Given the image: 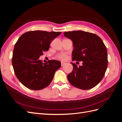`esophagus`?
<instances>
[{"label":"esophagus","mask_w":122,"mask_h":122,"mask_svg":"<svg viewBox=\"0 0 122 122\" xmlns=\"http://www.w3.org/2000/svg\"><path fill=\"white\" fill-rule=\"evenodd\" d=\"M65 64H66V62H61V67H62V66H64Z\"/></svg>","instance_id":"34e87169"}]
</instances>
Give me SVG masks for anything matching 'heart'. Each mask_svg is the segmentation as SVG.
Here are the masks:
<instances>
[{"label":"heart","instance_id":"heart-1","mask_svg":"<svg viewBox=\"0 0 122 122\" xmlns=\"http://www.w3.org/2000/svg\"><path fill=\"white\" fill-rule=\"evenodd\" d=\"M57 58L58 59H60V60H62V61H64L65 60L66 58H67V55H66L65 54H61L60 55H58V56H57Z\"/></svg>","mask_w":122,"mask_h":122}]
</instances>
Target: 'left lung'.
I'll return each mask as SVG.
<instances>
[{"instance_id":"8db88e82","label":"left lung","mask_w":122,"mask_h":122,"mask_svg":"<svg viewBox=\"0 0 122 122\" xmlns=\"http://www.w3.org/2000/svg\"><path fill=\"white\" fill-rule=\"evenodd\" d=\"M64 35L72 41L73 60L83 61L79 67L71 62L73 69L67 76L69 82L84 90L95 87L107 68V51L104 43L97 35L81 30L65 32Z\"/></svg>"}]
</instances>
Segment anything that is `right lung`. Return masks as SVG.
<instances>
[{
    "label": "right lung",
    "instance_id": "add662e5",
    "mask_svg": "<svg viewBox=\"0 0 122 122\" xmlns=\"http://www.w3.org/2000/svg\"><path fill=\"white\" fill-rule=\"evenodd\" d=\"M61 32L30 31L22 35L14 46L12 65L18 79L25 87L40 90L52 81L61 62L50 60L43 63L40 60L44 51H48L50 43Z\"/></svg>",
    "mask_w": 122,
    "mask_h": 122
}]
</instances>
